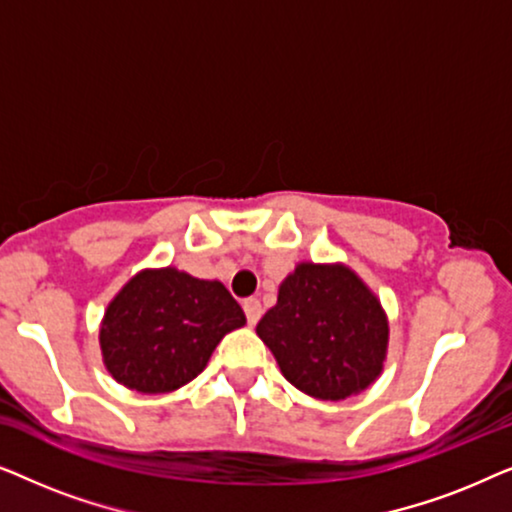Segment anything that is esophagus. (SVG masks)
<instances>
[{"mask_svg": "<svg viewBox=\"0 0 512 512\" xmlns=\"http://www.w3.org/2000/svg\"><path fill=\"white\" fill-rule=\"evenodd\" d=\"M242 307H244V314H247V321L251 326L256 324L258 319H261V314H263V305H261V300L258 298H247L242 303Z\"/></svg>", "mask_w": 512, "mask_h": 512, "instance_id": "esophagus-1", "label": "esophagus"}]
</instances>
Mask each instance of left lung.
I'll return each instance as SVG.
<instances>
[{"label":"left lung","mask_w":512,"mask_h":512,"mask_svg":"<svg viewBox=\"0 0 512 512\" xmlns=\"http://www.w3.org/2000/svg\"><path fill=\"white\" fill-rule=\"evenodd\" d=\"M256 333L293 387L342 401L382 373L389 324L380 300L345 265L300 263Z\"/></svg>","instance_id":"8db88e82"}]
</instances>
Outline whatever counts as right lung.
<instances>
[{
    "mask_svg": "<svg viewBox=\"0 0 512 512\" xmlns=\"http://www.w3.org/2000/svg\"><path fill=\"white\" fill-rule=\"evenodd\" d=\"M244 312L221 282L174 268L144 270L104 314L100 345L116 382L165 394L202 373L221 338L244 326Z\"/></svg>",
    "mask_w": 512,
    "mask_h": 512,
    "instance_id": "1",
    "label": "right lung"
}]
</instances>
